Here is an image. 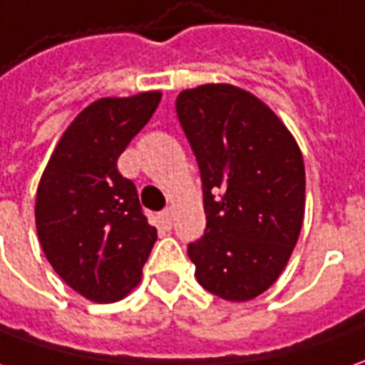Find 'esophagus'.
Instances as JSON below:
<instances>
[{
    "instance_id": "esophagus-1",
    "label": "esophagus",
    "mask_w": 365,
    "mask_h": 365,
    "mask_svg": "<svg viewBox=\"0 0 365 365\" xmlns=\"http://www.w3.org/2000/svg\"><path fill=\"white\" fill-rule=\"evenodd\" d=\"M172 210H163L162 214H160V224H162L165 230H172Z\"/></svg>"
}]
</instances>
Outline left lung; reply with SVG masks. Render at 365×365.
<instances>
[{"label":"left lung","mask_w":365,"mask_h":365,"mask_svg":"<svg viewBox=\"0 0 365 365\" xmlns=\"http://www.w3.org/2000/svg\"><path fill=\"white\" fill-rule=\"evenodd\" d=\"M178 120L200 165L205 232L187 245L210 294L247 302L276 282L306 207V170L294 135L264 101L227 83L185 89Z\"/></svg>","instance_id":"obj_1"}]
</instances>
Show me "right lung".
<instances>
[{
    "label": "right lung",
    "instance_id": "add662e5",
    "mask_svg": "<svg viewBox=\"0 0 365 365\" xmlns=\"http://www.w3.org/2000/svg\"><path fill=\"white\" fill-rule=\"evenodd\" d=\"M160 91L101 98L63 131L37 185L39 244L58 276L98 304L128 296L158 240L118 158L160 106Z\"/></svg>",
    "mask_w": 365,
    "mask_h": 365
}]
</instances>
